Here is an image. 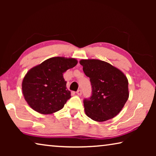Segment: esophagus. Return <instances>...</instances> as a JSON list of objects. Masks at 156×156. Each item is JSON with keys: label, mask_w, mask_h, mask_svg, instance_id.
Wrapping results in <instances>:
<instances>
[{"label": "esophagus", "mask_w": 156, "mask_h": 156, "mask_svg": "<svg viewBox=\"0 0 156 156\" xmlns=\"http://www.w3.org/2000/svg\"><path fill=\"white\" fill-rule=\"evenodd\" d=\"M76 94H77L78 96H81V95H82V91L80 90V89H79V90H78L77 91H76Z\"/></svg>", "instance_id": "esophagus-1"}]
</instances>
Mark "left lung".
I'll return each mask as SVG.
<instances>
[{
	"instance_id": "8db88e82",
	"label": "left lung",
	"mask_w": 156,
	"mask_h": 156,
	"mask_svg": "<svg viewBox=\"0 0 156 156\" xmlns=\"http://www.w3.org/2000/svg\"><path fill=\"white\" fill-rule=\"evenodd\" d=\"M83 72L90 78L91 96L84 100L86 115L97 122L114 118L129 98L128 80L118 68L96 59L80 60Z\"/></svg>"
}]
</instances>
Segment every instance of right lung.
<instances>
[{
  "label": "right lung",
  "mask_w": 156,
  "mask_h": 156,
  "mask_svg": "<svg viewBox=\"0 0 156 156\" xmlns=\"http://www.w3.org/2000/svg\"><path fill=\"white\" fill-rule=\"evenodd\" d=\"M77 63L72 58L53 57L29 70L23 78L22 91L31 109L42 114L62 109L71 98L63 73Z\"/></svg>",
  "instance_id": "1"
}]
</instances>
